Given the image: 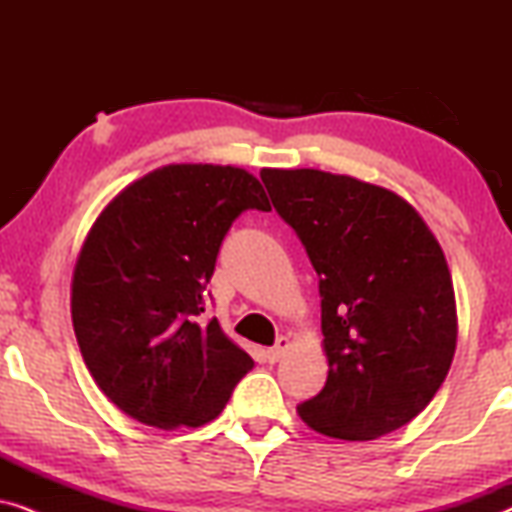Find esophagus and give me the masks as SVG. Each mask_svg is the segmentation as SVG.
<instances>
[{
  "instance_id": "1",
  "label": "esophagus",
  "mask_w": 512,
  "mask_h": 512,
  "mask_svg": "<svg viewBox=\"0 0 512 512\" xmlns=\"http://www.w3.org/2000/svg\"><path fill=\"white\" fill-rule=\"evenodd\" d=\"M289 345H291L289 338H286V335H282V338H279V340L275 342V347L268 349V359H270L272 363L279 361V359H282V356H284L286 349H289Z\"/></svg>"
}]
</instances>
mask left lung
I'll use <instances>...</instances> for the list:
<instances>
[{
    "label": "left lung",
    "instance_id": "left-lung-1",
    "mask_svg": "<svg viewBox=\"0 0 512 512\" xmlns=\"http://www.w3.org/2000/svg\"><path fill=\"white\" fill-rule=\"evenodd\" d=\"M261 179L319 275L324 389L298 405L317 433L373 440L417 417L445 382L457 305L445 254L387 188L321 170Z\"/></svg>",
    "mask_w": 512,
    "mask_h": 512
}]
</instances>
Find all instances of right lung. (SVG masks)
Segmentation results:
<instances>
[{
  "label": "right lung",
  "instance_id": "right-lung-1",
  "mask_svg": "<svg viewBox=\"0 0 512 512\" xmlns=\"http://www.w3.org/2000/svg\"><path fill=\"white\" fill-rule=\"evenodd\" d=\"M247 209L270 202L242 167L165 165L90 228L72 279L76 342L102 394L137 422H212L254 368L219 319H200L223 237Z\"/></svg>",
  "mask_w": 512,
  "mask_h": 512
}]
</instances>
